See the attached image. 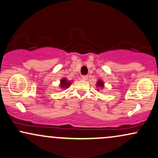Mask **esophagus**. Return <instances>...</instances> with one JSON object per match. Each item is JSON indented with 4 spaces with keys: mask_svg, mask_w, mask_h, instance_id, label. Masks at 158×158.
I'll use <instances>...</instances> for the list:
<instances>
[{
    "mask_svg": "<svg viewBox=\"0 0 158 158\" xmlns=\"http://www.w3.org/2000/svg\"><path fill=\"white\" fill-rule=\"evenodd\" d=\"M87 76H82V77H81V79H82V80H87Z\"/></svg>",
    "mask_w": 158,
    "mask_h": 158,
    "instance_id": "obj_1",
    "label": "esophagus"
}]
</instances>
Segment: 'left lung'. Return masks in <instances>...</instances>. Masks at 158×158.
<instances>
[{
	"instance_id": "left-lung-1",
	"label": "left lung",
	"mask_w": 158,
	"mask_h": 158,
	"mask_svg": "<svg viewBox=\"0 0 158 158\" xmlns=\"http://www.w3.org/2000/svg\"><path fill=\"white\" fill-rule=\"evenodd\" d=\"M96 87L99 89H103V87H104V82H103V81L101 80V79H98V80L97 81ZM97 90H99V89H97Z\"/></svg>"
}]
</instances>
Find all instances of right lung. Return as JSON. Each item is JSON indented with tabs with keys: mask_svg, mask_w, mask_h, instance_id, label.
I'll list each match as a JSON object with an SVG mask.
<instances>
[{
	"mask_svg": "<svg viewBox=\"0 0 158 158\" xmlns=\"http://www.w3.org/2000/svg\"><path fill=\"white\" fill-rule=\"evenodd\" d=\"M71 81L67 80L65 78H63V79H61V80H60V88H62V89H67V88H69V86L71 85Z\"/></svg>",
	"mask_w": 158,
	"mask_h": 158,
	"instance_id": "obj_1",
	"label": "right lung"
}]
</instances>
